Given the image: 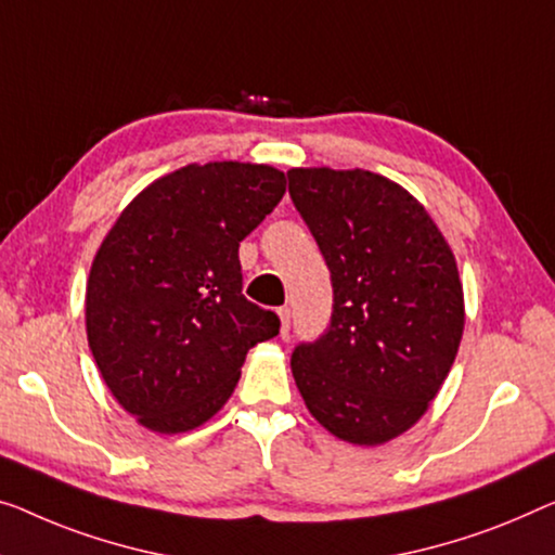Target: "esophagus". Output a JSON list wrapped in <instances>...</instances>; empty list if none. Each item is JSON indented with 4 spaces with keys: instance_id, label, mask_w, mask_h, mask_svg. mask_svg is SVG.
<instances>
[{
    "instance_id": "obj_1",
    "label": "esophagus",
    "mask_w": 555,
    "mask_h": 555,
    "mask_svg": "<svg viewBox=\"0 0 555 555\" xmlns=\"http://www.w3.org/2000/svg\"><path fill=\"white\" fill-rule=\"evenodd\" d=\"M279 319H281V338H286L288 336V324H292V309H288V306H281Z\"/></svg>"
}]
</instances>
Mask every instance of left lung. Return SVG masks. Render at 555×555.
Returning <instances> with one entry per match:
<instances>
[{
    "mask_svg": "<svg viewBox=\"0 0 555 555\" xmlns=\"http://www.w3.org/2000/svg\"><path fill=\"white\" fill-rule=\"evenodd\" d=\"M334 286L326 334L294 349L306 409L328 434L382 446L441 391L466 324L456 256L424 204L382 173L288 171Z\"/></svg>",
    "mask_w": 555,
    "mask_h": 555,
    "instance_id": "left-lung-1",
    "label": "left lung"
}]
</instances>
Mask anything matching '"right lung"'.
<instances>
[{
	"label": "right lung",
	"instance_id": "right-lung-1",
	"mask_svg": "<svg viewBox=\"0 0 555 555\" xmlns=\"http://www.w3.org/2000/svg\"><path fill=\"white\" fill-rule=\"evenodd\" d=\"M286 177L209 162L164 173L114 221L87 279V338L119 406L154 434L206 424L279 317L242 294L238 244L274 211Z\"/></svg>",
	"mask_w": 555,
	"mask_h": 555
}]
</instances>
